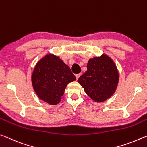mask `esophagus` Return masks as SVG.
Listing matches in <instances>:
<instances>
[{
  "instance_id": "34e87169",
  "label": "esophagus",
  "mask_w": 147,
  "mask_h": 147,
  "mask_svg": "<svg viewBox=\"0 0 147 147\" xmlns=\"http://www.w3.org/2000/svg\"><path fill=\"white\" fill-rule=\"evenodd\" d=\"M80 76H81V74H76V79H78L79 77H80Z\"/></svg>"
}]
</instances>
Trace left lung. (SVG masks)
<instances>
[{"label": "left lung", "mask_w": 147, "mask_h": 147, "mask_svg": "<svg viewBox=\"0 0 147 147\" xmlns=\"http://www.w3.org/2000/svg\"><path fill=\"white\" fill-rule=\"evenodd\" d=\"M119 80V71L115 62L107 55L103 54L88 61L87 70L78 81L91 99L103 102L115 93Z\"/></svg>", "instance_id": "1"}]
</instances>
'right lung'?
Listing matches in <instances>:
<instances>
[{
    "label": "right lung",
    "mask_w": 147,
    "mask_h": 147,
    "mask_svg": "<svg viewBox=\"0 0 147 147\" xmlns=\"http://www.w3.org/2000/svg\"><path fill=\"white\" fill-rule=\"evenodd\" d=\"M31 79L38 98L50 105H57L67 85L76 78L59 57L47 54L38 62Z\"/></svg>",
    "instance_id": "1"
}]
</instances>
